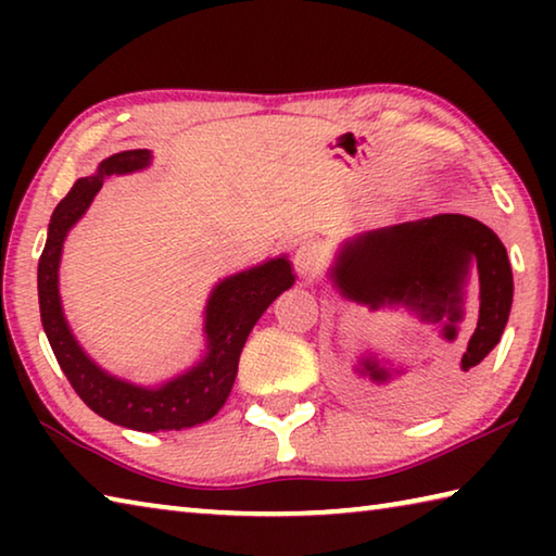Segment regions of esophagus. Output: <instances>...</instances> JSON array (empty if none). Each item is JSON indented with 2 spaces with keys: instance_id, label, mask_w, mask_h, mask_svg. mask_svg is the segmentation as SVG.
<instances>
[{
  "instance_id": "esophagus-1",
  "label": "esophagus",
  "mask_w": 556,
  "mask_h": 556,
  "mask_svg": "<svg viewBox=\"0 0 556 556\" xmlns=\"http://www.w3.org/2000/svg\"><path fill=\"white\" fill-rule=\"evenodd\" d=\"M321 250L314 242L299 244L294 252V265L301 277H316L321 271Z\"/></svg>"
}]
</instances>
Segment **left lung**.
Listing matches in <instances>:
<instances>
[{"label": "left lung", "instance_id": "8db88e82", "mask_svg": "<svg viewBox=\"0 0 556 556\" xmlns=\"http://www.w3.org/2000/svg\"><path fill=\"white\" fill-rule=\"evenodd\" d=\"M470 267L478 275L481 308L460 372H470L493 351L513 306V269L501 238L481 220L458 213L400 223L348 240L331 267V279L345 299L370 306H404L419 321L439 324L446 341L456 338L464 318V287ZM357 372L388 382L392 372L375 355H363ZM400 372V370H397Z\"/></svg>", "mask_w": 556, "mask_h": 556}]
</instances>
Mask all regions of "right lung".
<instances>
[{
  "mask_svg": "<svg viewBox=\"0 0 556 556\" xmlns=\"http://www.w3.org/2000/svg\"><path fill=\"white\" fill-rule=\"evenodd\" d=\"M149 149H129L100 162L98 172L78 178L68 195L55 205L49 223V238L39 260V306L46 338L53 348L65 378L88 407L112 425L137 431H172L208 421L228 400L242 345L252 326L267 312L281 291L294 285L289 260L281 255L265 265L244 269L215 285L205 306V355L191 370L159 388H142L119 380L96 365L75 341L63 316L59 296V265L63 240L83 213L90 208L102 181L115 174H131L149 166Z\"/></svg>",
  "mask_w": 556,
  "mask_h": 556,
  "instance_id": "add662e5",
  "label": "right lung"
}]
</instances>
